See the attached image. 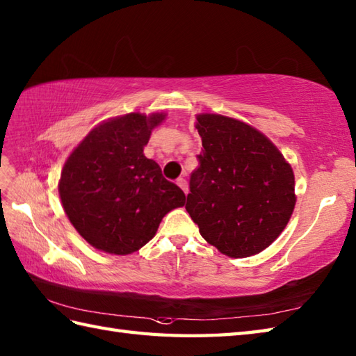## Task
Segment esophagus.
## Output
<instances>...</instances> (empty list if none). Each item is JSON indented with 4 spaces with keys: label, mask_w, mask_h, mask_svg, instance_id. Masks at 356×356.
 I'll use <instances>...</instances> for the list:
<instances>
[{
    "label": "esophagus",
    "mask_w": 356,
    "mask_h": 356,
    "mask_svg": "<svg viewBox=\"0 0 356 356\" xmlns=\"http://www.w3.org/2000/svg\"><path fill=\"white\" fill-rule=\"evenodd\" d=\"M177 185L182 188V191L185 193V194H188V182L186 180L184 179V177H180V179H177Z\"/></svg>",
    "instance_id": "34e87169"
}]
</instances>
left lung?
I'll return each instance as SVG.
<instances>
[{"mask_svg":"<svg viewBox=\"0 0 356 356\" xmlns=\"http://www.w3.org/2000/svg\"><path fill=\"white\" fill-rule=\"evenodd\" d=\"M195 128L203 149L190 177L188 214L222 254L261 252L292 216L291 165L266 136L237 119L200 115Z\"/></svg>","mask_w":356,"mask_h":356,"instance_id":"obj_1","label":"left lung"}]
</instances>
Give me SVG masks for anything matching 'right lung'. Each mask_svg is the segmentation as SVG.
<instances>
[{"label": "right lung", "mask_w": 356, "mask_h": 356, "mask_svg": "<svg viewBox=\"0 0 356 356\" xmlns=\"http://www.w3.org/2000/svg\"><path fill=\"white\" fill-rule=\"evenodd\" d=\"M165 115L130 113L93 128L70 157L59 180L67 217L96 249L127 255L154 237L171 209L185 205L180 188L143 156L151 130Z\"/></svg>", "instance_id": "add662e5"}]
</instances>
